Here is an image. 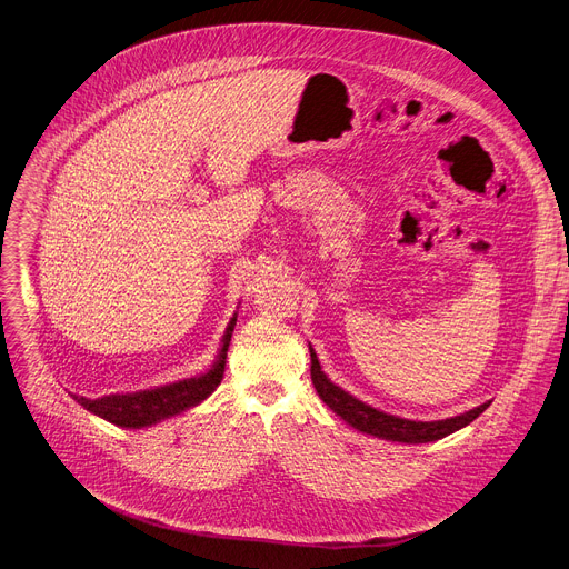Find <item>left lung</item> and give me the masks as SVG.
Instances as JSON below:
<instances>
[{
	"mask_svg": "<svg viewBox=\"0 0 569 569\" xmlns=\"http://www.w3.org/2000/svg\"><path fill=\"white\" fill-rule=\"evenodd\" d=\"M308 351H311V379H313V386H316L320 399L347 425H351L353 429L363 431V433H370L375 438H381V440L408 442V445L433 442V440H440L462 427H468L490 406V401H486L468 412H460V416H456V418L436 420V422H416V420L397 418V416H390V412L372 408L370 403L356 399L353 395L345 392L340 386L331 383V379L320 368L316 349L308 345Z\"/></svg>",
	"mask_w": 569,
	"mask_h": 569,
	"instance_id": "obj_1",
	"label": "left lung"
}]
</instances>
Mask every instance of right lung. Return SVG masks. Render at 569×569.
<instances>
[{
    "label": "right lung",
    "mask_w": 569,
    "mask_h": 569,
    "mask_svg": "<svg viewBox=\"0 0 569 569\" xmlns=\"http://www.w3.org/2000/svg\"><path fill=\"white\" fill-rule=\"evenodd\" d=\"M236 313L222 336V347L216 358V363L209 372H203L199 377H190L177 383L159 386V388H149V390H138V392H124V395H107L99 399H88L72 395L86 410L94 412L97 418H104L111 425H118L122 429H142L151 427L161 420H168L172 416H179V412L201 403L206 397L213 395V390L220 386L224 377V366H227V351L231 342V333L236 327Z\"/></svg>",
    "instance_id": "add662e5"
}]
</instances>
